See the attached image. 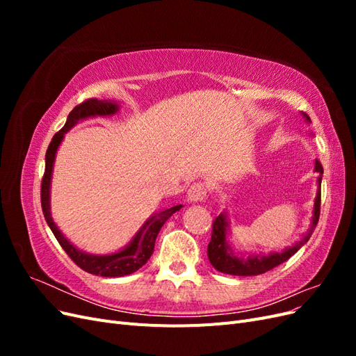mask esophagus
<instances>
[{"label":"esophagus","instance_id":"1","mask_svg":"<svg viewBox=\"0 0 356 356\" xmlns=\"http://www.w3.org/2000/svg\"><path fill=\"white\" fill-rule=\"evenodd\" d=\"M208 195V188L204 186V182H195L188 191H187V200L191 203H197V202H203L207 199Z\"/></svg>","mask_w":356,"mask_h":356}]
</instances>
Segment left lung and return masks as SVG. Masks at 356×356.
<instances>
[{
  "label": "left lung",
  "instance_id": "obj_1",
  "mask_svg": "<svg viewBox=\"0 0 356 356\" xmlns=\"http://www.w3.org/2000/svg\"><path fill=\"white\" fill-rule=\"evenodd\" d=\"M306 118V122L310 123V118L307 114L301 113ZM315 172H318V191L315 197L314 204V215H312L310 221V229L303 236V239L294 243L293 246L285 248L282 252H270V254H252V255H239L233 251L227 241L229 234V215L227 212H221L217 218L213 221L212 225V236L211 242L208 245V258L213 268H217L218 272L225 275H233V276H257L272 270L273 267L285 263L289 257H293L301 246H303L309 238L314 233L318 220H319V212H321V181L322 174H324V169L322 165L316 160L315 161Z\"/></svg>",
  "mask_w": 356,
  "mask_h": 356
}]
</instances>
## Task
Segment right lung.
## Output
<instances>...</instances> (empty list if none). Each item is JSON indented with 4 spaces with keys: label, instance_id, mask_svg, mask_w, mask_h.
I'll list each match as a JSON object with an SVG mask.
<instances>
[{
    "label": "right lung",
    "instance_id": "add662e5",
    "mask_svg": "<svg viewBox=\"0 0 356 356\" xmlns=\"http://www.w3.org/2000/svg\"><path fill=\"white\" fill-rule=\"evenodd\" d=\"M118 108H120V106H118L117 102L99 101V99H88L75 106V108L70 113L65 126H63L60 131L56 132L55 136L51 138V143L46 153L44 177H42V181H41L42 213H44V218L49 224V227L53 232V234H55L59 245L63 248V251L70 255L71 260L80 268H83L84 272L96 275V276H105V277H120V276L131 275L136 272L138 268H141L149 260V257H152L154 251V243L160 229L163 227V224L172 213H175L182 208V204H177L174 208L153 213L152 217L144 222L143 227L138 230V233L134 236V239L129 242L123 250L117 251L114 254H106V255H95V254H88L79 250V248L74 246L58 229V225L55 224V221H53L51 212H50V186H51V172H53V165H55L56 152L62 143L63 136H65V134L70 131V129L74 127L79 122L86 120V118H90V117H96V115H113L118 111Z\"/></svg>",
    "mask_w": 356,
    "mask_h": 356
}]
</instances>
